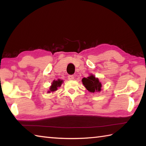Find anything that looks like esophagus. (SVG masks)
<instances>
[{
    "instance_id": "34e87169",
    "label": "esophagus",
    "mask_w": 146,
    "mask_h": 146,
    "mask_svg": "<svg viewBox=\"0 0 146 146\" xmlns=\"http://www.w3.org/2000/svg\"><path fill=\"white\" fill-rule=\"evenodd\" d=\"M68 79L71 80H73L74 79V76L73 75H68Z\"/></svg>"
}]
</instances>
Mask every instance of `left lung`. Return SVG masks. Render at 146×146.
<instances>
[{
	"label": "left lung",
	"mask_w": 146,
	"mask_h": 146,
	"mask_svg": "<svg viewBox=\"0 0 146 146\" xmlns=\"http://www.w3.org/2000/svg\"><path fill=\"white\" fill-rule=\"evenodd\" d=\"M82 82L86 89L90 92L94 93L95 92H99L101 91L102 83L99 81L98 78H95V76L93 75L87 78H83Z\"/></svg>",
	"instance_id": "1"
}]
</instances>
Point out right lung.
Instances as JSON below:
<instances>
[{"mask_svg":"<svg viewBox=\"0 0 146 146\" xmlns=\"http://www.w3.org/2000/svg\"><path fill=\"white\" fill-rule=\"evenodd\" d=\"M62 83H63V80H61L60 79H58V80H54L51 83V86L49 88V91H48V92H53L56 91L58 87H60Z\"/></svg>","mask_w":146,"mask_h":146,"instance_id":"right-lung-1","label":"right lung"}]
</instances>
